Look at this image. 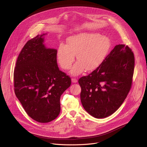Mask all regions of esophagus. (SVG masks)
<instances>
[{
	"label": "esophagus",
	"mask_w": 147,
	"mask_h": 147,
	"mask_svg": "<svg viewBox=\"0 0 147 147\" xmlns=\"http://www.w3.org/2000/svg\"><path fill=\"white\" fill-rule=\"evenodd\" d=\"M71 81L72 82H74V83H76L77 82V79L76 78H72L71 79Z\"/></svg>",
	"instance_id": "obj_1"
}]
</instances>
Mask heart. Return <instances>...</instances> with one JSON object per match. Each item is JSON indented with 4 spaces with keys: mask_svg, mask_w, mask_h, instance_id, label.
<instances>
[{
    "mask_svg": "<svg viewBox=\"0 0 147 147\" xmlns=\"http://www.w3.org/2000/svg\"><path fill=\"white\" fill-rule=\"evenodd\" d=\"M111 48V41L105 36L96 33H80L69 37L67 45L61 44L57 57L61 67L65 70L71 68L75 60L78 61L73 67L71 73L77 76L86 69H96L106 59Z\"/></svg>",
    "mask_w": 147,
    "mask_h": 147,
    "instance_id": "b5f03b06",
    "label": "heart"
}]
</instances>
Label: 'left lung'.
<instances>
[{"mask_svg": "<svg viewBox=\"0 0 147 147\" xmlns=\"http://www.w3.org/2000/svg\"><path fill=\"white\" fill-rule=\"evenodd\" d=\"M134 63L131 49L119 44L100 66L78 80L81 101L90 115L105 118L119 108L131 88Z\"/></svg>", "mask_w": 147, "mask_h": 147, "instance_id": "1", "label": "left lung"}]
</instances>
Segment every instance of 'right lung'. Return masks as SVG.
I'll return each mask as SVG.
<instances>
[{"mask_svg": "<svg viewBox=\"0 0 147 147\" xmlns=\"http://www.w3.org/2000/svg\"><path fill=\"white\" fill-rule=\"evenodd\" d=\"M44 35L27 42L14 70L15 94L28 115L39 123L50 122L59 116L60 96L71 83L58 67L57 50L43 44Z\"/></svg>", "mask_w": 147, "mask_h": 147, "instance_id": "1", "label": "right lung"}]
</instances>
